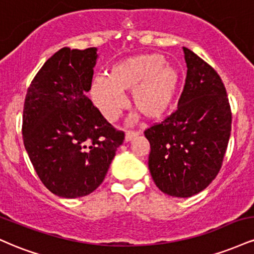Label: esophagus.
Wrapping results in <instances>:
<instances>
[{"label":"esophagus","mask_w":254,"mask_h":254,"mask_svg":"<svg viewBox=\"0 0 254 254\" xmlns=\"http://www.w3.org/2000/svg\"><path fill=\"white\" fill-rule=\"evenodd\" d=\"M137 136H138V132H136V131H129V132L125 133L124 141L125 142H130V141H132V139Z\"/></svg>","instance_id":"esophagus-1"}]
</instances>
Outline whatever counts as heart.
I'll use <instances>...</instances> for the list:
<instances>
[{
    "label": "heart",
    "instance_id": "obj_1",
    "mask_svg": "<svg viewBox=\"0 0 254 254\" xmlns=\"http://www.w3.org/2000/svg\"><path fill=\"white\" fill-rule=\"evenodd\" d=\"M179 84V71L162 55H138L113 64L107 78L95 77L90 95L104 118L115 122L124 106L122 94L131 90L132 109L148 121H156L173 104Z\"/></svg>",
    "mask_w": 254,
    "mask_h": 254
}]
</instances>
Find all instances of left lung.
Masks as SVG:
<instances>
[{
	"label": "left lung",
	"mask_w": 254,
	"mask_h": 254,
	"mask_svg": "<svg viewBox=\"0 0 254 254\" xmlns=\"http://www.w3.org/2000/svg\"><path fill=\"white\" fill-rule=\"evenodd\" d=\"M183 50L188 75L178 110L144 135L155 185L168 196L188 198L208 188L220 172L232 112L217 72L194 52Z\"/></svg>",
	"instance_id": "1"
}]
</instances>
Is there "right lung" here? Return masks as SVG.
Instances as JSON below:
<instances>
[{"mask_svg":"<svg viewBox=\"0 0 254 254\" xmlns=\"http://www.w3.org/2000/svg\"><path fill=\"white\" fill-rule=\"evenodd\" d=\"M98 49L63 48L44 63L27 90L22 136L42 183L62 198L97 190L124 132L107 123L86 97Z\"/></svg>","mask_w":254,"mask_h":254,"instance_id":"right-lung-1","label":"right lung"}]
</instances>
